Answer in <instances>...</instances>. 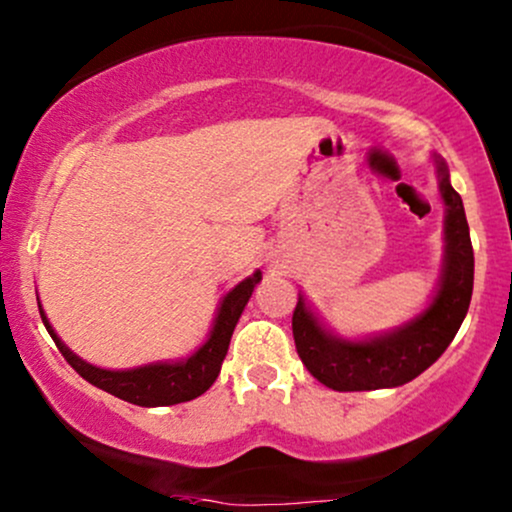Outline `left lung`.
<instances>
[{
    "mask_svg": "<svg viewBox=\"0 0 512 512\" xmlns=\"http://www.w3.org/2000/svg\"><path fill=\"white\" fill-rule=\"evenodd\" d=\"M436 170L445 202V262L438 293L424 313L395 332L349 342L327 332L305 305V298H298L293 310L296 351L322 385L337 392L399 387L433 366L460 330L472 301L474 250L462 197L452 190L448 166L440 156H436Z\"/></svg>",
    "mask_w": 512,
    "mask_h": 512,
    "instance_id": "left-lung-1",
    "label": "left lung"
}]
</instances>
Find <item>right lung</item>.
<instances>
[{"instance_id": "1", "label": "right lung", "mask_w": 512, "mask_h": 512, "mask_svg": "<svg viewBox=\"0 0 512 512\" xmlns=\"http://www.w3.org/2000/svg\"><path fill=\"white\" fill-rule=\"evenodd\" d=\"M262 272H255L248 279H243L236 289H231L223 296L216 313L214 327H211L209 339L204 342L190 358L182 361H163L149 363V366L129 368V370H105L96 368L91 363L81 361L79 356L72 354L57 332L52 330L48 317L43 313V305L38 301L40 317H43L45 330L50 332L52 342L57 344L60 354L67 358L81 378L88 380L91 385L101 387L110 395L125 399L129 404H139V407H170V404L190 402L209 390L214 380L219 378V370L223 358L228 354V344H231L233 330L238 325V317L248 305L252 291L260 284Z\"/></svg>"}]
</instances>
